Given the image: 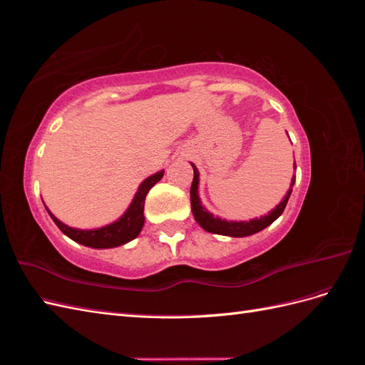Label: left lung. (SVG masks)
I'll return each mask as SVG.
<instances>
[{"label":"left lung","instance_id":"obj_1","mask_svg":"<svg viewBox=\"0 0 365 365\" xmlns=\"http://www.w3.org/2000/svg\"><path fill=\"white\" fill-rule=\"evenodd\" d=\"M190 164H192L193 173H195L192 187H190L192 213H193V217L196 222L200 224L205 231H208V233H213V235H222V236H230V237H245V236L259 233V231L271 225L274 220L283 213V210H284L286 204H288V200L292 193L294 182H295V176H292L289 190L286 192V196L283 197V201L279 205H275V208H272L268 215L251 219V220H227V219H220V217L215 216L213 213H210L208 210L202 205L200 192H197V187H200V172H197L196 165L193 163H190ZM295 168L297 165L294 161V169Z\"/></svg>","mask_w":365,"mask_h":365}]
</instances>
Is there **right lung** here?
<instances>
[{
  "label": "right lung",
  "instance_id": "add662e5",
  "mask_svg": "<svg viewBox=\"0 0 365 365\" xmlns=\"http://www.w3.org/2000/svg\"><path fill=\"white\" fill-rule=\"evenodd\" d=\"M164 175V170H160L157 173L150 175L149 178L143 181L138 187V190L134 196V200L129 204L126 212L121 215L113 224H108L101 228H93V230H81V228H73L65 225L63 222L54 216L50 210L47 212L53 222L59 227V230L65 236H68L74 242L85 247L96 248V250H105V248H115L120 245H125L128 242L134 240L145 225V200L149 190L155 185Z\"/></svg>",
  "mask_w": 365,
  "mask_h": 365
}]
</instances>
